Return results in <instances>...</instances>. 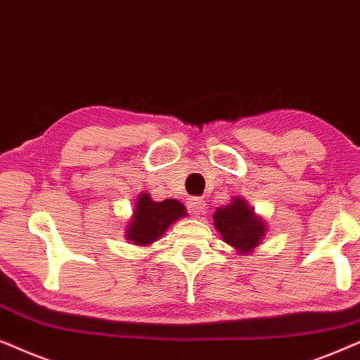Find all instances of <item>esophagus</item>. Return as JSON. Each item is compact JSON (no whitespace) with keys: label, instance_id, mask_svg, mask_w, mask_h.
<instances>
[{"label":"esophagus","instance_id":"34e87169","mask_svg":"<svg viewBox=\"0 0 360 360\" xmlns=\"http://www.w3.org/2000/svg\"><path fill=\"white\" fill-rule=\"evenodd\" d=\"M205 209V200L200 198H193L189 202V212L194 215V217H199L200 214L204 212Z\"/></svg>","mask_w":360,"mask_h":360}]
</instances>
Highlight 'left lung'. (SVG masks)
<instances>
[{
  "instance_id": "obj_1",
  "label": "left lung",
  "mask_w": 360,
  "mask_h": 360,
  "mask_svg": "<svg viewBox=\"0 0 360 360\" xmlns=\"http://www.w3.org/2000/svg\"><path fill=\"white\" fill-rule=\"evenodd\" d=\"M214 227L219 230L224 242L238 253H250L260 245L266 232L263 219L258 217L242 198H233L229 205L215 210Z\"/></svg>"
}]
</instances>
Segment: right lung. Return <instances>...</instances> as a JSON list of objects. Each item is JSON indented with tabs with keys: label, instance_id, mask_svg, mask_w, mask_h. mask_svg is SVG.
<instances>
[{
	"label": "right lung",
	"instance_id": "add662e5",
	"mask_svg": "<svg viewBox=\"0 0 360 360\" xmlns=\"http://www.w3.org/2000/svg\"><path fill=\"white\" fill-rule=\"evenodd\" d=\"M184 215L188 212L179 200L166 199L156 202L150 194L143 193L138 195L135 210L127 225V240H131L135 245H150L162 237L171 224Z\"/></svg>",
	"mask_w": 360,
	"mask_h": 360
}]
</instances>
